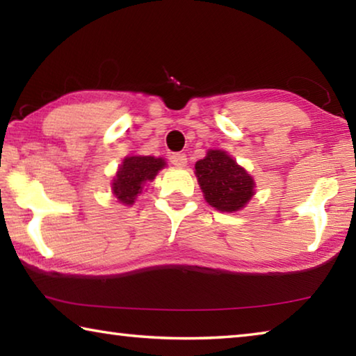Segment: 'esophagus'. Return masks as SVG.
<instances>
[{
  "instance_id": "34e87169",
  "label": "esophagus",
  "mask_w": 356,
  "mask_h": 356,
  "mask_svg": "<svg viewBox=\"0 0 356 356\" xmlns=\"http://www.w3.org/2000/svg\"><path fill=\"white\" fill-rule=\"evenodd\" d=\"M170 161L174 166H185L186 165V155L182 152H176L170 155Z\"/></svg>"
}]
</instances>
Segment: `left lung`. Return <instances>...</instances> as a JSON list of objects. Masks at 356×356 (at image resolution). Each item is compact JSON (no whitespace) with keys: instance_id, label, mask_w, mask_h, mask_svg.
<instances>
[{"instance_id":"8db88e82","label":"left lung","mask_w":356,"mask_h":356,"mask_svg":"<svg viewBox=\"0 0 356 356\" xmlns=\"http://www.w3.org/2000/svg\"><path fill=\"white\" fill-rule=\"evenodd\" d=\"M195 170L206 201L221 212H237L254 195V180L222 150H209Z\"/></svg>"}]
</instances>
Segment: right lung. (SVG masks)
Returning <instances> with one entry per match:
<instances>
[{"label":"right lung","mask_w":356,"mask_h":356,"mask_svg":"<svg viewBox=\"0 0 356 356\" xmlns=\"http://www.w3.org/2000/svg\"><path fill=\"white\" fill-rule=\"evenodd\" d=\"M166 163L163 159L134 155L127 156L114 177L113 193L122 204H134L140 195L144 182L155 179L156 172Z\"/></svg>","instance_id":"obj_1"}]
</instances>
